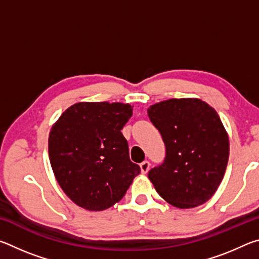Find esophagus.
<instances>
[{
  "label": "esophagus",
  "mask_w": 259,
  "mask_h": 259,
  "mask_svg": "<svg viewBox=\"0 0 259 259\" xmlns=\"http://www.w3.org/2000/svg\"><path fill=\"white\" fill-rule=\"evenodd\" d=\"M150 162L148 161H144L140 163V170H142L143 174H146L148 172V170H150Z\"/></svg>",
  "instance_id": "esophagus-1"
}]
</instances>
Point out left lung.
Here are the masks:
<instances>
[{
    "label": "left lung",
    "mask_w": 259,
    "mask_h": 259,
    "mask_svg": "<svg viewBox=\"0 0 259 259\" xmlns=\"http://www.w3.org/2000/svg\"><path fill=\"white\" fill-rule=\"evenodd\" d=\"M165 145L163 163L150 170L156 192L174 207H199L224 177L230 140L217 112L198 98L168 99L147 109Z\"/></svg>",
    "instance_id": "8db88e82"
}]
</instances>
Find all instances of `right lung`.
I'll list each match as a JSON object with an SVG mask.
<instances>
[{"label":"right lung","mask_w":259,"mask_h":259,"mask_svg":"<svg viewBox=\"0 0 259 259\" xmlns=\"http://www.w3.org/2000/svg\"><path fill=\"white\" fill-rule=\"evenodd\" d=\"M129 104L82 102L61 114L49 134V159L61 190L74 203L102 211L123 198L140 174L121 130Z\"/></svg>","instance_id":"right-lung-1"}]
</instances>
